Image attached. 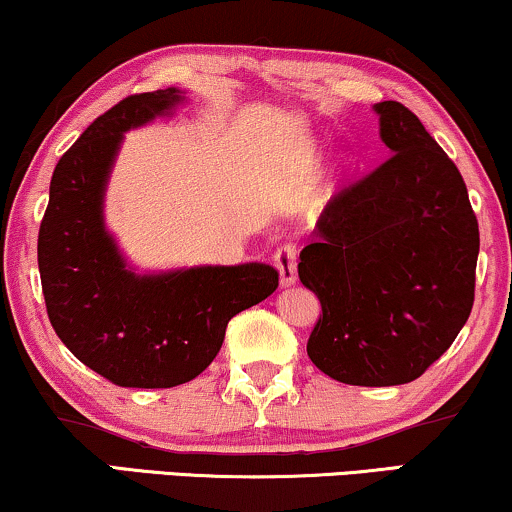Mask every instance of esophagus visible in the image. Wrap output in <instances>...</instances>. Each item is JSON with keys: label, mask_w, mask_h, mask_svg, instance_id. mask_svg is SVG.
<instances>
[{"label": "esophagus", "mask_w": 512, "mask_h": 512, "mask_svg": "<svg viewBox=\"0 0 512 512\" xmlns=\"http://www.w3.org/2000/svg\"><path fill=\"white\" fill-rule=\"evenodd\" d=\"M274 264L278 269V276H281V286L290 288L295 286L297 281V252L295 245H281L274 252Z\"/></svg>", "instance_id": "1"}]
</instances>
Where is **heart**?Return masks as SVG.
<instances>
[{
  "label": "heart",
  "mask_w": 512,
  "mask_h": 512,
  "mask_svg": "<svg viewBox=\"0 0 512 512\" xmlns=\"http://www.w3.org/2000/svg\"><path fill=\"white\" fill-rule=\"evenodd\" d=\"M321 155H323V146L319 144V141H307V144H304V148H302V163H304V167H309V170H316V165H319ZM333 170H335V174L345 172L347 170V160L340 158L338 163H335Z\"/></svg>",
  "instance_id": "1"
}]
</instances>
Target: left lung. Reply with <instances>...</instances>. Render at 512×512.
Here are the masks:
<instances>
[{
	"label": "left lung",
	"mask_w": 512,
	"mask_h": 512,
	"mask_svg": "<svg viewBox=\"0 0 512 512\" xmlns=\"http://www.w3.org/2000/svg\"><path fill=\"white\" fill-rule=\"evenodd\" d=\"M373 111L390 158L328 203L297 274L321 300L314 366L345 385L390 387L420 378L468 321L480 229L461 172L423 122L397 101Z\"/></svg>",
	"instance_id": "1"
}]
</instances>
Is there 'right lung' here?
I'll list each match as a JSON object with an SVG mask.
<instances>
[{"instance_id":"add662e5","label":"right lung","mask_w":512,"mask_h":512,"mask_svg":"<svg viewBox=\"0 0 512 512\" xmlns=\"http://www.w3.org/2000/svg\"><path fill=\"white\" fill-rule=\"evenodd\" d=\"M186 103L177 87L134 94L96 118L58 160L37 238L42 293L63 345L120 387H174L212 364L226 323L278 288L262 262L137 271L103 203L129 129Z\"/></svg>"}]
</instances>
